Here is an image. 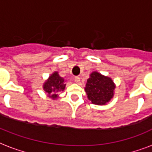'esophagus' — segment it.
I'll return each mask as SVG.
<instances>
[{
  "label": "esophagus",
  "instance_id": "esophagus-1",
  "mask_svg": "<svg viewBox=\"0 0 152 152\" xmlns=\"http://www.w3.org/2000/svg\"><path fill=\"white\" fill-rule=\"evenodd\" d=\"M74 81H75L76 83H79L80 82V78L79 76H76V77L74 78Z\"/></svg>",
  "mask_w": 152,
  "mask_h": 152
}]
</instances>
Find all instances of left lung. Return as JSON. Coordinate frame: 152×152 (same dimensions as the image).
I'll use <instances>...</instances> for the list:
<instances>
[{
	"instance_id": "obj_1",
	"label": "left lung",
	"mask_w": 152,
	"mask_h": 152,
	"mask_svg": "<svg viewBox=\"0 0 152 152\" xmlns=\"http://www.w3.org/2000/svg\"><path fill=\"white\" fill-rule=\"evenodd\" d=\"M114 88V83L110 78L94 72L88 80L85 91L88 99L93 104L105 105L113 97Z\"/></svg>"
}]
</instances>
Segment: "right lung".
<instances>
[{
  "label": "right lung",
  "mask_w": 152,
  "mask_h": 152,
  "mask_svg": "<svg viewBox=\"0 0 152 152\" xmlns=\"http://www.w3.org/2000/svg\"><path fill=\"white\" fill-rule=\"evenodd\" d=\"M65 84L64 83V79L58 75L57 72H55L50 76L48 80L44 83L43 88L49 95H51L50 98L56 99L57 96V92L61 91H64Z\"/></svg>",
  "instance_id": "add662e5"
}]
</instances>
